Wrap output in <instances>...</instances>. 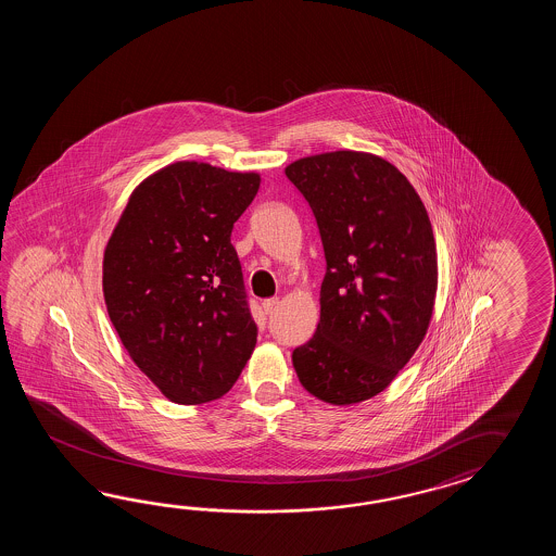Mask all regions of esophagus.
Instances as JSON below:
<instances>
[{
  "instance_id": "34e87169",
  "label": "esophagus",
  "mask_w": 556,
  "mask_h": 556,
  "mask_svg": "<svg viewBox=\"0 0 556 556\" xmlns=\"http://www.w3.org/2000/svg\"><path fill=\"white\" fill-rule=\"evenodd\" d=\"M276 306H278V298H268V300H264V302H262V309H264V314H270Z\"/></svg>"
}]
</instances>
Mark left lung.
<instances>
[{"label": "left lung", "mask_w": 556, "mask_h": 556, "mask_svg": "<svg viewBox=\"0 0 556 556\" xmlns=\"http://www.w3.org/2000/svg\"><path fill=\"white\" fill-rule=\"evenodd\" d=\"M286 177L316 216L326 256L318 328L292 352L295 374L321 402H364L426 336L438 290L433 228L409 180L376 154L306 156Z\"/></svg>", "instance_id": "obj_1"}]
</instances>
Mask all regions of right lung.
Returning <instances> with one entry per match:
<instances>
[{
  "label": "right lung",
  "mask_w": 556,
  "mask_h": 556,
  "mask_svg": "<svg viewBox=\"0 0 556 556\" xmlns=\"http://www.w3.org/2000/svg\"><path fill=\"white\" fill-rule=\"evenodd\" d=\"M261 177L175 163L141 182L109 238L106 312L142 374L182 405L235 386L256 345L230 235Z\"/></svg>",
  "instance_id": "1"
}]
</instances>
